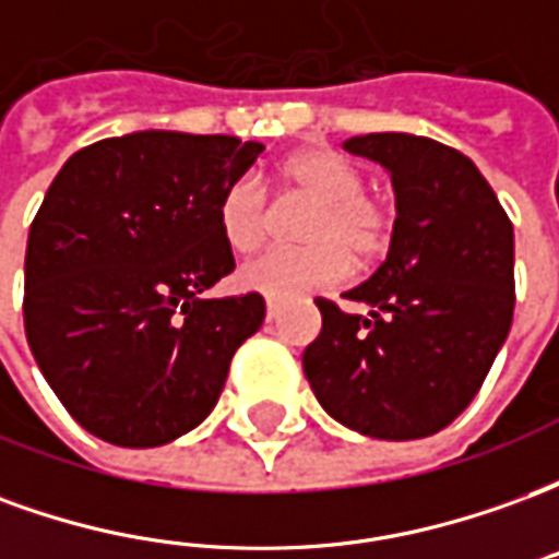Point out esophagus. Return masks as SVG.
Instances as JSON below:
<instances>
[{
  "instance_id": "esophagus-1",
  "label": "esophagus",
  "mask_w": 559,
  "mask_h": 559,
  "mask_svg": "<svg viewBox=\"0 0 559 559\" xmlns=\"http://www.w3.org/2000/svg\"><path fill=\"white\" fill-rule=\"evenodd\" d=\"M278 311H281L278 302H266V317H269V320H275V317H278Z\"/></svg>"
}]
</instances>
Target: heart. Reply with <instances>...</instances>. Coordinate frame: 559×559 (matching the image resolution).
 <instances>
[{"instance_id":"obj_1","label":"heart","mask_w":559,"mask_h":559,"mask_svg":"<svg viewBox=\"0 0 559 559\" xmlns=\"http://www.w3.org/2000/svg\"><path fill=\"white\" fill-rule=\"evenodd\" d=\"M281 182L311 200L299 224L302 248H272L242 269L248 290L266 299H299L302 293L332 287L350 275L353 260L383 254L392 212L380 197L365 191L362 170L332 148H305L281 164ZM218 227L236 254L263 245L272 227V206L257 176L245 173L227 185L218 203Z\"/></svg>"}]
</instances>
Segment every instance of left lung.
<instances>
[{
	"label": "left lung",
	"instance_id": "8db88e82",
	"mask_svg": "<svg viewBox=\"0 0 559 559\" xmlns=\"http://www.w3.org/2000/svg\"><path fill=\"white\" fill-rule=\"evenodd\" d=\"M347 152L392 173L399 218L386 260L344 296L317 299L323 329L302 368L323 411L377 440L443 431L485 383L515 311V236L500 200L457 148L365 134Z\"/></svg>",
	"mask_w": 559,
	"mask_h": 559
}]
</instances>
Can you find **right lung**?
Listing matches in <instances>:
<instances>
[{"label":"right lung","instance_id":"right-lung-1","mask_svg":"<svg viewBox=\"0 0 559 559\" xmlns=\"http://www.w3.org/2000/svg\"><path fill=\"white\" fill-rule=\"evenodd\" d=\"M260 152L227 134L138 131L56 173L26 242L23 326L56 399L95 437L148 449L197 428L263 326L260 293L203 299L236 269L221 194Z\"/></svg>","mask_w":559,"mask_h":559}]
</instances>
